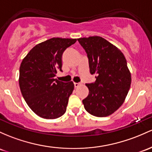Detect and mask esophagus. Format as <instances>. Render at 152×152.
I'll return each mask as SVG.
<instances>
[{"label":"esophagus","mask_w":152,"mask_h":152,"mask_svg":"<svg viewBox=\"0 0 152 152\" xmlns=\"http://www.w3.org/2000/svg\"><path fill=\"white\" fill-rule=\"evenodd\" d=\"M81 85V83H74V86L75 87H78Z\"/></svg>","instance_id":"esophagus-1"}]
</instances>
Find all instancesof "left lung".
I'll use <instances>...</instances> for the list:
<instances>
[{
  "label": "left lung",
  "mask_w": 152,
  "mask_h": 152,
  "mask_svg": "<svg viewBox=\"0 0 152 152\" xmlns=\"http://www.w3.org/2000/svg\"><path fill=\"white\" fill-rule=\"evenodd\" d=\"M87 54L89 71L96 81L86 84L89 95L82 100L88 113L106 117L120 107L131 84V73L123 53L101 37L78 39Z\"/></svg>",
  "instance_id": "left-lung-1"
}]
</instances>
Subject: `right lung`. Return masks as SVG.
I'll return each mask as SVG.
<instances>
[{"label": "right lung", "instance_id": "add662e5", "mask_svg": "<svg viewBox=\"0 0 152 152\" xmlns=\"http://www.w3.org/2000/svg\"><path fill=\"white\" fill-rule=\"evenodd\" d=\"M76 39L51 38L34 46L19 68V86L26 104L36 115L56 119L66 111L74 84L55 79L62 71V55Z\"/></svg>", "mask_w": 152, "mask_h": 152}]
</instances>
